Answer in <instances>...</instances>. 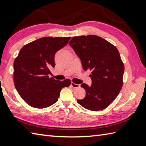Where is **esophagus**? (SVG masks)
Here are the masks:
<instances>
[{"instance_id":"34e87169","label":"esophagus","mask_w":146,"mask_h":146,"mask_svg":"<svg viewBox=\"0 0 146 146\" xmlns=\"http://www.w3.org/2000/svg\"><path fill=\"white\" fill-rule=\"evenodd\" d=\"M71 86H72L73 88H79L80 86V85L79 84H76V83H73V82H71Z\"/></svg>"}]
</instances>
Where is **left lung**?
I'll list each match as a JSON object with an SVG mask.
<instances>
[{
  "label": "left lung",
  "mask_w": 146,
  "mask_h": 146,
  "mask_svg": "<svg viewBox=\"0 0 146 146\" xmlns=\"http://www.w3.org/2000/svg\"><path fill=\"white\" fill-rule=\"evenodd\" d=\"M69 44L81 60L83 70L92 71V84H82L86 96L77 102L92 111L107 108L116 98L123 85L124 64L117 48L96 35L75 36Z\"/></svg>",
  "instance_id": "obj_1"
}]
</instances>
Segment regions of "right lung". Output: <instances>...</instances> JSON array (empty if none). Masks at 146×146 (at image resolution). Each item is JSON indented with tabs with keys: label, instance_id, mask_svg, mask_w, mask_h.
Listing matches in <instances>:
<instances>
[{
	"label": "right lung",
	"instance_id": "add662e5",
	"mask_svg": "<svg viewBox=\"0 0 146 146\" xmlns=\"http://www.w3.org/2000/svg\"><path fill=\"white\" fill-rule=\"evenodd\" d=\"M71 37H44L24 45L14 62V83L19 94L31 107L44 108L58 100L61 89L71 80L49 77L55 66L54 55Z\"/></svg>",
	"mask_w": 146,
	"mask_h": 146
}]
</instances>
